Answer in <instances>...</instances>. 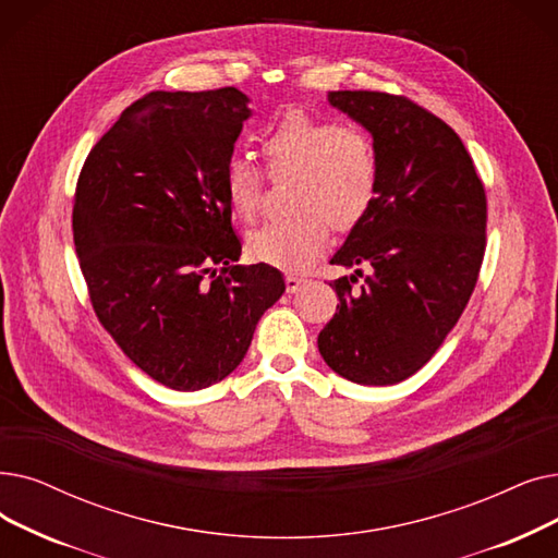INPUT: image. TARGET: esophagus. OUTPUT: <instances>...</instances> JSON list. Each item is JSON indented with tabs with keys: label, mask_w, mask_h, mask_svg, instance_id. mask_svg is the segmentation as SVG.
I'll list each match as a JSON object with an SVG mask.
<instances>
[{
	"label": "esophagus",
	"mask_w": 558,
	"mask_h": 558,
	"mask_svg": "<svg viewBox=\"0 0 558 558\" xmlns=\"http://www.w3.org/2000/svg\"><path fill=\"white\" fill-rule=\"evenodd\" d=\"M303 282H305V278L299 276V274H287V276H284V284H287V292H289V294L299 292V287H301Z\"/></svg>",
	"instance_id": "1"
}]
</instances>
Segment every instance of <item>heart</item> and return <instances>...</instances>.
<instances>
[{"instance_id":"heart-1","label":"heart","mask_w":558,"mask_h":558,"mask_svg":"<svg viewBox=\"0 0 558 558\" xmlns=\"http://www.w3.org/2000/svg\"><path fill=\"white\" fill-rule=\"evenodd\" d=\"M266 175L292 180L287 205L294 214L248 234V255L278 269L299 271L324 251L330 228L353 230L372 209L380 161L372 134L303 111L284 113L259 141ZM223 191L234 216L251 221L264 196V175L246 157H230Z\"/></svg>"}]
</instances>
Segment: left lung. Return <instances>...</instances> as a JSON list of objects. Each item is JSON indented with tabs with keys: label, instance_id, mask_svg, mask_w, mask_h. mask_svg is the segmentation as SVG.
I'll list each match as a JSON object with an SVG mask.
<instances>
[{
	"label": "left lung",
	"instance_id": "obj_1",
	"mask_svg": "<svg viewBox=\"0 0 558 558\" xmlns=\"http://www.w3.org/2000/svg\"><path fill=\"white\" fill-rule=\"evenodd\" d=\"M328 100L372 132L380 178L372 209L330 259L357 271L332 280L339 303L317 344L335 374L395 385L442 347L474 292L486 189L460 136L405 95L330 90Z\"/></svg>",
	"mask_w": 558,
	"mask_h": 558
}]
</instances>
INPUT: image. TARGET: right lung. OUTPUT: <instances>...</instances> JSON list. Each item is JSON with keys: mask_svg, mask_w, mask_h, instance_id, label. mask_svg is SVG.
<instances>
[{"mask_svg": "<svg viewBox=\"0 0 558 558\" xmlns=\"http://www.w3.org/2000/svg\"><path fill=\"white\" fill-rule=\"evenodd\" d=\"M246 102L234 86L148 93L93 145L72 203L95 317L141 372L180 392L232 374L284 292L274 266L234 264L223 168Z\"/></svg>", "mask_w": 558, "mask_h": 558, "instance_id": "1", "label": "right lung"}]
</instances>
